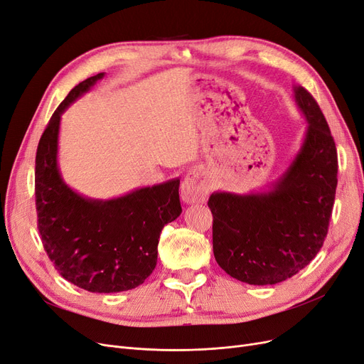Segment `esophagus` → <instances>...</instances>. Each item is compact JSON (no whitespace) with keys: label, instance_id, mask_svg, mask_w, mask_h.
I'll return each instance as SVG.
<instances>
[{"label":"esophagus","instance_id":"1","mask_svg":"<svg viewBox=\"0 0 364 364\" xmlns=\"http://www.w3.org/2000/svg\"><path fill=\"white\" fill-rule=\"evenodd\" d=\"M210 193L209 173L205 168L188 171L182 185L181 196L186 203H205Z\"/></svg>","mask_w":364,"mask_h":364}]
</instances>
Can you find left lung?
<instances>
[{
	"label": "left lung",
	"mask_w": 364,
	"mask_h": 364,
	"mask_svg": "<svg viewBox=\"0 0 364 364\" xmlns=\"http://www.w3.org/2000/svg\"><path fill=\"white\" fill-rule=\"evenodd\" d=\"M306 119L300 149L267 190L215 191L213 255L225 273L251 285H273L308 266L327 236L338 185V152L314 97L293 86Z\"/></svg>",
	"instance_id": "left-lung-1"
}]
</instances>
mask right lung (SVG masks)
<instances>
[{"mask_svg": "<svg viewBox=\"0 0 364 364\" xmlns=\"http://www.w3.org/2000/svg\"><path fill=\"white\" fill-rule=\"evenodd\" d=\"M105 77H88L55 110L36 155V205L43 246L64 279L91 293H121L144 282L158 258L163 227L182 213L181 179L91 198L70 188L58 166L61 116Z\"/></svg>", "mask_w": 364, "mask_h": 364, "instance_id": "add662e5", "label": "right lung"}]
</instances>
